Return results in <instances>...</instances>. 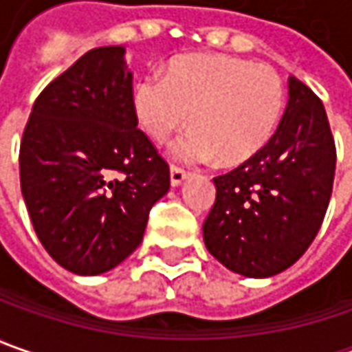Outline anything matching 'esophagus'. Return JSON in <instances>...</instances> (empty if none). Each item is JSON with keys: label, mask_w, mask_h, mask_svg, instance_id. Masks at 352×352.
Segmentation results:
<instances>
[{"label": "esophagus", "mask_w": 352, "mask_h": 352, "mask_svg": "<svg viewBox=\"0 0 352 352\" xmlns=\"http://www.w3.org/2000/svg\"><path fill=\"white\" fill-rule=\"evenodd\" d=\"M187 177H189L187 171H183V169H179V167H171V185H173V187H179Z\"/></svg>", "instance_id": "1"}]
</instances>
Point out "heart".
I'll return each instance as SVG.
<instances>
[{"mask_svg":"<svg viewBox=\"0 0 352 352\" xmlns=\"http://www.w3.org/2000/svg\"><path fill=\"white\" fill-rule=\"evenodd\" d=\"M283 104L276 70L230 54L179 56L165 76L149 74L133 88V112L151 140L165 142L191 118L195 130L173 149L191 163L252 160L274 138Z\"/></svg>","mask_w":352,"mask_h":352,"instance_id":"obj_1","label":"heart"}]
</instances>
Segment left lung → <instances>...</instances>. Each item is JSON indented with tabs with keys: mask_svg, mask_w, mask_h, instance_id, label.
I'll use <instances>...</instances> for the list:
<instances>
[{
	"mask_svg": "<svg viewBox=\"0 0 352 352\" xmlns=\"http://www.w3.org/2000/svg\"><path fill=\"white\" fill-rule=\"evenodd\" d=\"M289 100L267 146L226 175L203 238L222 266L270 278L296 264L317 236L335 179V140L323 102L289 76Z\"/></svg>",
	"mask_w": 352,
	"mask_h": 352,
	"instance_id": "left-lung-1",
	"label": "left lung"
}]
</instances>
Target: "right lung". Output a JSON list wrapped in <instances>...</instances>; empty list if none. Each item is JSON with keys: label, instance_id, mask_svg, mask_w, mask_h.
Wrapping results in <instances>:
<instances>
[{"label": "right lung", "instance_id": "1", "mask_svg": "<svg viewBox=\"0 0 352 352\" xmlns=\"http://www.w3.org/2000/svg\"><path fill=\"white\" fill-rule=\"evenodd\" d=\"M124 47L82 54L33 104L19 149L21 192L56 264L98 276L144 240L169 165L138 130Z\"/></svg>", "mask_w": 352, "mask_h": 352}]
</instances>
